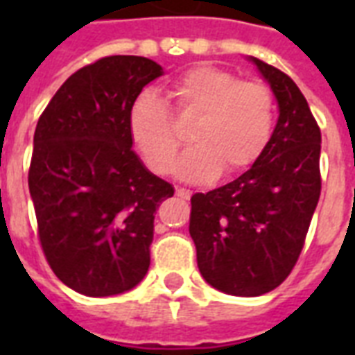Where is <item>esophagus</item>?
Wrapping results in <instances>:
<instances>
[{
	"mask_svg": "<svg viewBox=\"0 0 355 355\" xmlns=\"http://www.w3.org/2000/svg\"><path fill=\"white\" fill-rule=\"evenodd\" d=\"M177 197H180V199L188 200L189 197H191V191L186 188H177Z\"/></svg>",
	"mask_w": 355,
	"mask_h": 355,
	"instance_id": "1",
	"label": "esophagus"
}]
</instances>
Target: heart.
Listing matches in <instances>:
<instances>
[{"label": "heart", "mask_w": 355, "mask_h": 355, "mask_svg": "<svg viewBox=\"0 0 355 355\" xmlns=\"http://www.w3.org/2000/svg\"><path fill=\"white\" fill-rule=\"evenodd\" d=\"M167 96L175 114L194 118L189 147L178 162V177L200 182L219 175H237L252 167L267 149L276 123V101L267 85L239 80L227 69L197 66L171 80ZM130 136L150 171L173 169L182 138L166 105L144 94L130 110Z\"/></svg>", "instance_id": "b5f03b06"}]
</instances>
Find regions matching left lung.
<instances>
[{
    "label": "left lung",
    "instance_id": "obj_1",
    "mask_svg": "<svg viewBox=\"0 0 355 355\" xmlns=\"http://www.w3.org/2000/svg\"><path fill=\"white\" fill-rule=\"evenodd\" d=\"M280 116L267 149L241 177L191 197L189 236L202 278L219 291L258 297L297 265L320 197V128L289 75L252 58Z\"/></svg>",
    "mask_w": 355,
    "mask_h": 355
}]
</instances>
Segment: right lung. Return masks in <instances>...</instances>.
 <instances>
[{"label": "right lung", "mask_w": 355, "mask_h": 355, "mask_svg": "<svg viewBox=\"0 0 355 355\" xmlns=\"http://www.w3.org/2000/svg\"><path fill=\"white\" fill-rule=\"evenodd\" d=\"M160 75L150 58H99L68 77L36 125L38 239L58 280L86 297L128 291L149 270L156 208L175 189L139 162L128 118Z\"/></svg>", "instance_id": "add662e5"}]
</instances>
